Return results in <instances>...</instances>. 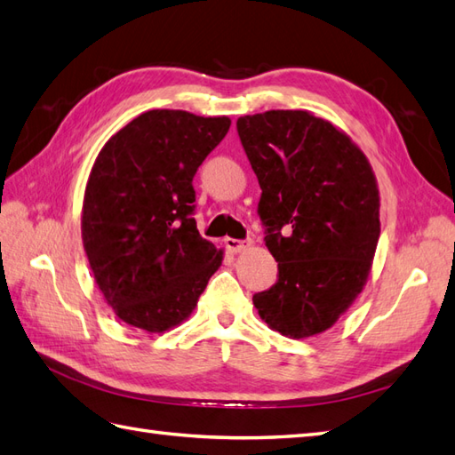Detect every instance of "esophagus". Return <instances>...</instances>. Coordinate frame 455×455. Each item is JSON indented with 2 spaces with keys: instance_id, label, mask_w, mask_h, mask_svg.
I'll use <instances>...</instances> for the list:
<instances>
[{
  "instance_id": "1",
  "label": "esophagus",
  "mask_w": 455,
  "mask_h": 455,
  "mask_svg": "<svg viewBox=\"0 0 455 455\" xmlns=\"http://www.w3.org/2000/svg\"><path fill=\"white\" fill-rule=\"evenodd\" d=\"M225 246H227L228 251H232V253H240V251H244L246 248H250V242L236 240V238H227V240H225Z\"/></svg>"
}]
</instances>
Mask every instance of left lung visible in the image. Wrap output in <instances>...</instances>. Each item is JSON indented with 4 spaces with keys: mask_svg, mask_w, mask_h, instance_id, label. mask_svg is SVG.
<instances>
[{
    "mask_svg": "<svg viewBox=\"0 0 455 455\" xmlns=\"http://www.w3.org/2000/svg\"><path fill=\"white\" fill-rule=\"evenodd\" d=\"M258 176V213L279 279L253 294L259 318L291 339L323 333L363 292L379 238V192L351 137L308 110L236 122Z\"/></svg>",
    "mask_w": 455,
    "mask_h": 455,
    "instance_id": "8db88e82",
    "label": "left lung"
}]
</instances>
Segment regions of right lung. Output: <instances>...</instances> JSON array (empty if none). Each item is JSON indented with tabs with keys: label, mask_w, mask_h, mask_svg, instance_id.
Segmentation results:
<instances>
[{
	"label": "right lung",
	"mask_w": 455,
	"mask_h": 455,
	"mask_svg": "<svg viewBox=\"0 0 455 455\" xmlns=\"http://www.w3.org/2000/svg\"><path fill=\"white\" fill-rule=\"evenodd\" d=\"M230 118L149 110L104 143L87 180L81 238L104 300L132 327L189 318L225 251L196 225L192 180Z\"/></svg>",
	"instance_id": "add662e5"
}]
</instances>
